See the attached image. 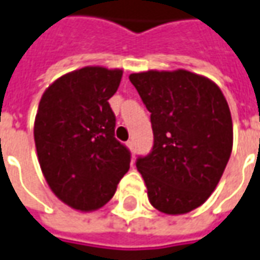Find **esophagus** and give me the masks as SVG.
Returning a JSON list of instances; mask_svg holds the SVG:
<instances>
[{"instance_id": "1", "label": "esophagus", "mask_w": 260, "mask_h": 260, "mask_svg": "<svg viewBox=\"0 0 260 260\" xmlns=\"http://www.w3.org/2000/svg\"><path fill=\"white\" fill-rule=\"evenodd\" d=\"M126 146H128V149L131 150V153L134 155V153H135V143H134V141H128V142H126Z\"/></svg>"}]
</instances>
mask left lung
<instances>
[{"instance_id": "obj_1", "label": "left lung", "mask_w": 260, "mask_h": 260, "mask_svg": "<svg viewBox=\"0 0 260 260\" xmlns=\"http://www.w3.org/2000/svg\"><path fill=\"white\" fill-rule=\"evenodd\" d=\"M150 112L153 148L138 157L150 204L170 215L193 211L211 196L234 142L230 107L219 87L187 70L129 76Z\"/></svg>"}]
</instances>
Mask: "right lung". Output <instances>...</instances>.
Listing matches in <instances>:
<instances>
[{
	"label": "right lung",
	"mask_w": 260,
	"mask_h": 260,
	"mask_svg": "<svg viewBox=\"0 0 260 260\" xmlns=\"http://www.w3.org/2000/svg\"><path fill=\"white\" fill-rule=\"evenodd\" d=\"M121 79V69L83 67L53 81L38 107L34 136L42 173L74 210L105 206L129 170L131 153L115 139L108 104Z\"/></svg>",
	"instance_id": "add662e5"
}]
</instances>
